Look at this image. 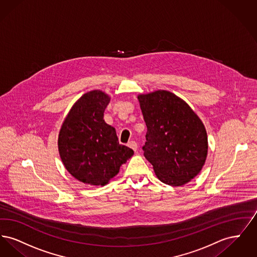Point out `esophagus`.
Returning <instances> with one entry per match:
<instances>
[{
	"instance_id": "34e87169",
	"label": "esophagus",
	"mask_w": 257,
	"mask_h": 257,
	"mask_svg": "<svg viewBox=\"0 0 257 257\" xmlns=\"http://www.w3.org/2000/svg\"><path fill=\"white\" fill-rule=\"evenodd\" d=\"M128 147H130V148H132L134 151H137V149H138V145H137V143H136L135 141L129 142V143H128Z\"/></svg>"
}]
</instances>
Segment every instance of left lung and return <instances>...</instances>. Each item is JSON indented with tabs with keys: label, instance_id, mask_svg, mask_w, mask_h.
Returning <instances> with one entry per match:
<instances>
[{
	"label": "left lung",
	"instance_id": "obj_1",
	"mask_svg": "<svg viewBox=\"0 0 257 257\" xmlns=\"http://www.w3.org/2000/svg\"><path fill=\"white\" fill-rule=\"evenodd\" d=\"M147 127L144 155L163 183L182 186L207 157L205 127L191 107L167 90L138 96Z\"/></svg>",
	"mask_w": 257,
	"mask_h": 257
}]
</instances>
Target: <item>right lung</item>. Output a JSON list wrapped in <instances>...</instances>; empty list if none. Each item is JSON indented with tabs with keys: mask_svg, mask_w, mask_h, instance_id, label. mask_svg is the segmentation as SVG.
Instances as JSON below:
<instances>
[{
	"mask_svg": "<svg viewBox=\"0 0 257 257\" xmlns=\"http://www.w3.org/2000/svg\"><path fill=\"white\" fill-rule=\"evenodd\" d=\"M110 102L101 90L85 93L69 110L59 134V152L68 172L83 183L104 186L134 151L119 145L115 129L105 122Z\"/></svg>",
	"mask_w": 257,
	"mask_h": 257,
	"instance_id": "right-lung-1",
	"label": "right lung"
}]
</instances>
